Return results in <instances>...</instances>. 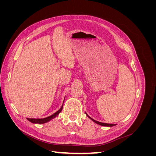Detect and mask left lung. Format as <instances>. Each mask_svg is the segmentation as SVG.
I'll return each mask as SVG.
<instances>
[{
    "label": "left lung",
    "instance_id": "8db88e82",
    "mask_svg": "<svg viewBox=\"0 0 156 156\" xmlns=\"http://www.w3.org/2000/svg\"><path fill=\"white\" fill-rule=\"evenodd\" d=\"M86 115H87V116L90 119H91L94 122H95V123H96L97 124H99V125H100V126H107V127H112V126H115L116 124H107V123H103V122H98V121H96V120H94L93 119H92V118H90V117L87 113H86Z\"/></svg>",
    "mask_w": 156,
    "mask_h": 156
}]
</instances>
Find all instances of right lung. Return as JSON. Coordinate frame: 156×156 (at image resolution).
Wrapping results in <instances>:
<instances>
[{
    "label": "right lung",
    "mask_w": 156,
    "mask_h": 156,
    "mask_svg": "<svg viewBox=\"0 0 156 156\" xmlns=\"http://www.w3.org/2000/svg\"><path fill=\"white\" fill-rule=\"evenodd\" d=\"M62 107H63V104H62V107L60 108V109L58 111H57L56 112H55L54 114H53V115L48 116V117L44 118V119H29V118H27V120L30 121V122H32V123H33V124H45V123H47V122H48L50 120H51L52 119H55V117H56L59 115V113L62 110Z\"/></svg>",
    "instance_id": "add662e5"
}]
</instances>
